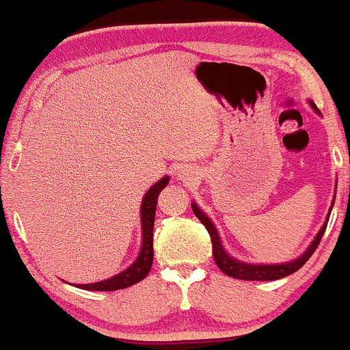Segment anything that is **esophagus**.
<instances>
[{"instance_id":"esophagus-1","label":"esophagus","mask_w":350,"mask_h":350,"mask_svg":"<svg viewBox=\"0 0 350 350\" xmlns=\"http://www.w3.org/2000/svg\"><path fill=\"white\" fill-rule=\"evenodd\" d=\"M179 176H180V179H190L191 171L190 170H182L180 173H179Z\"/></svg>"}]
</instances>
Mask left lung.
I'll return each instance as SVG.
<instances>
[{"instance_id": "left-lung-1", "label": "left lung", "mask_w": 350, "mask_h": 350, "mask_svg": "<svg viewBox=\"0 0 350 350\" xmlns=\"http://www.w3.org/2000/svg\"><path fill=\"white\" fill-rule=\"evenodd\" d=\"M311 106L314 111L319 112L317 106L314 105L312 101H311ZM319 114H321V112H319ZM333 204H334V201L332 203V208H333ZM191 209H193L196 217L200 219V222L206 226V230H208L211 241H213L214 260H215V263H217V267L220 268V271L225 273L226 275H230V278L243 279V280H275V279L285 278V275L298 271V269L301 268L309 258H311V255L314 254V250L317 249V245L321 244V239L325 233V228H327V224L329 219V213H332V209H329L327 220H325V224L322 225L321 231H319L317 236L311 243V245L306 249V252H304L303 255H299L298 258H295V260H292V262H287V263H280V265H250V263L239 262V260L230 257V255L225 252L222 241H220V236L217 233V228H215L214 224L211 222V219L195 203H191Z\"/></svg>"}]
</instances>
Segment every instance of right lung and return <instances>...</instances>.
<instances>
[{"label": "right lung", "mask_w": 350, "mask_h": 350, "mask_svg": "<svg viewBox=\"0 0 350 350\" xmlns=\"http://www.w3.org/2000/svg\"><path fill=\"white\" fill-rule=\"evenodd\" d=\"M170 177L165 176L149 189L144 195L141 204V226H142V244L141 250L135 263L128 267L124 271L112 275L106 280H100L95 284H76L77 288L95 290V292H114V290L126 288L135 285L149 274L154 262V220L157 211V200L160 191L168 185Z\"/></svg>", "instance_id": "obj_1"}]
</instances>
